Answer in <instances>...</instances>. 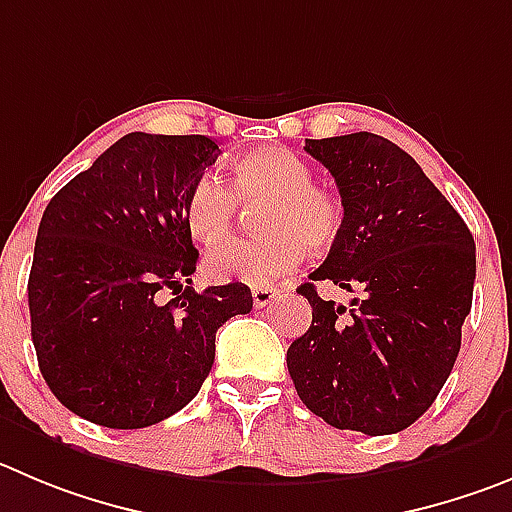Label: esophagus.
Returning a JSON list of instances; mask_svg holds the SVG:
<instances>
[{"instance_id":"obj_1","label":"esophagus","mask_w":512,"mask_h":512,"mask_svg":"<svg viewBox=\"0 0 512 512\" xmlns=\"http://www.w3.org/2000/svg\"><path fill=\"white\" fill-rule=\"evenodd\" d=\"M278 298V290L272 288H252V303H255V308H265L267 303H272V300Z\"/></svg>"}]
</instances>
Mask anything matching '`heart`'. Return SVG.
Here are the masks:
<instances>
[{
  "label": "heart",
  "mask_w": 512,
  "mask_h": 512,
  "mask_svg": "<svg viewBox=\"0 0 512 512\" xmlns=\"http://www.w3.org/2000/svg\"><path fill=\"white\" fill-rule=\"evenodd\" d=\"M313 169L285 146H257L232 161V189L202 174L186 194L184 214L191 237L212 247L232 229L241 202H270L257 240H234L207 257L212 280H242L272 288L303 265L308 247L328 250L343 227V204L333 191L313 184Z\"/></svg>",
  "instance_id": "b5f03b06"
}]
</instances>
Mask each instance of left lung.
<instances>
[{
  "label": "left lung",
  "instance_id": "1",
  "mask_svg": "<svg viewBox=\"0 0 512 512\" xmlns=\"http://www.w3.org/2000/svg\"><path fill=\"white\" fill-rule=\"evenodd\" d=\"M333 174L343 227L310 280H331L351 305L300 285L313 323L288 348L300 401L336 429L369 437L417 422L437 399L472 308L475 240L465 219L389 138H305Z\"/></svg>",
  "mask_w": 512,
  "mask_h": 512
}]
</instances>
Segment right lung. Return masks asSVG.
Listing matches in <instances>:
<instances>
[{
    "instance_id": "1",
    "label": "right lung",
    "mask_w": 512,
    "mask_h": 512,
    "mask_svg": "<svg viewBox=\"0 0 512 512\" xmlns=\"http://www.w3.org/2000/svg\"><path fill=\"white\" fill-rule=\"evenodd\" d=\"M217 154L207 136L128 133L47 204L27 283L32 343L78 417L141 429L176 414L212 371L217 328L252 310L242 283L191 288L184 204Z\"/></svg>"
}]
</instances>
